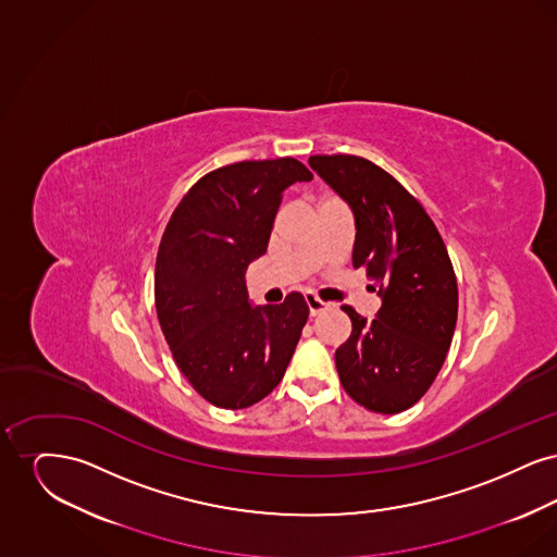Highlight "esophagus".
<instances>
[{"label":"esophagus","mask_w":557,"mask_h":557,"mask_svg":"<svg viewBox=\"0 0 557 557\" xmlns=\"http://www.w3.org/2000/svg\"><path fill=\"white\" fill-rule=\"evenodd\" d=\"M307 298V305H309V313L315 318V315H321L323 311H327L330 309V302H323L319 296H315V294H307L305 296Z\"/></svg>","instance_id":"34e87169"}]
</instances>
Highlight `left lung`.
Segmentation results:
<instances>
[{
    "mask_svg": "<svg viewBox=\"0 0 557 557\" xmlns=\"http://www.w3.org/2000/svg\"><path fill=\"white\" fill-rule=\"evenodd\" d=\"M309 164L352 209V267L382 296L375 319L343 307L352 323L336 348L343 388L375 413L405 411L432 386L453 341L457 280L447 246L424 207L371 160L318 154Z\"/></svg>",
    "mask_w": 557,
    "mask_h": 557,
    "instance_id": "left-lung-1",
    "label": "left lung"
}]
</instances>
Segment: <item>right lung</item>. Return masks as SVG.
I'll list each match as a JSON object with an SVG mask.
<instances>
[{
	"label": "right lung",
	"instance_id": "1",
	"mask_svg": "<svg viewBox=\"0 0 557 557\" xmlns=\"http://www.w3.org/2000/svg\"><path fill=\"white\" fill-rule=\"evenodd\" d=\"M313 173L300 160H242L187 189L160 239L157 315L177 368L202 398L246 409L284 377L309 307L300 292L252 307L246 269L267 252L282 191Z\"/></svg>",
	"mask_w": 557,
	"mask_h": 557
}]
</instances>
